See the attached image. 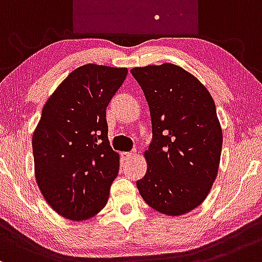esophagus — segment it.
Wrapping results in <instances>:
<instances>
[{
    "instance_id": "1",
    "label": "esophagus",
    "mask_w": 262,
    "mask_h": 262,
    "mask_svg": "<svg viewBox=\"0 0 262 262\" xmlns=\"http://www.w3.org/2000/svg\"><path fill=\"white\" fill-rule=\"evenodd\" d=\"M121 156L123 160H130V158H132V156H134V154H132V152H123Z\"/></svg>"
}]
</instances>
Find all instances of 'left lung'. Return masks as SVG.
Segmentation results:
<instances>
[{
	"label": "left lung",
	"instance_id": "1",
	"mask_svg": "<svg viewBox=\"0 0 262 262\" xmlns=\"http://www.w3.org/2000/svg\"><path fill=\"white\" fill-rule=\"evenodd\" d=\"M148 102L152 141L147 172L136 182L149 207L182 215L201 205L218 174L223 134L207 88L170 63L134 68Z\"/></svg>",
	"mask_w": 262,
	"mask_h": 262
}]
</instances>
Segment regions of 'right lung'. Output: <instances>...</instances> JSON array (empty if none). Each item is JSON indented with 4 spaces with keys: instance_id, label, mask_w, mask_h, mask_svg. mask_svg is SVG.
I'll return each instance as SVG.
<instances>
[{
    "instance_id": "add662e5",
    "label": "right lung",
    "mask_w": 262,
    "mask_h": 262,
    "mask_svg": "<svg viewBox=\"0 0 262 262\" xmlns=\"http://www.w3.org/2000/svg\"><path fill=\"white\" fill-rule=\"evenodd\" d=\"M126 75V68L85 64L44 105L32 140L34 173L44 199L64 218L86 220L106 205L120 168L106 107Z\"/></svg>"
}]
</instances>
